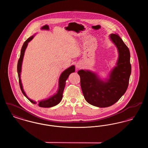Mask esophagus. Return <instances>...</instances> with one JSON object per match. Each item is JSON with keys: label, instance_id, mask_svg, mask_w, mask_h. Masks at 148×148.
<instances>
[{"label": "esophagus", "instance_id": "obj_1", "mask_svg": "<svg viewBox=\"0 0 148 148\" xmlns=\"http://www.w3.org/2000/svg\"><path fill=\"white\" fill-rule=\"evenodd\" d=\"M76 66H77V68H80L82 66V64H81L80 63H77V65H76Z\"/></svg>", "mask_w": 148, "mask_h": 148}]
</instances>
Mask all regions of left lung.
I'll use <instances>...</instances> for the list:
<instances>
[{
    "label": "left lung",
    "mask_w": 148,
    "mask_h": 148,
    "mask_svg": "<svg viewBox=\"0 0 148 148\" xmlns=\"http://www.w3.org/2000/svg\"><path fill=\"white\" fill-rule=\"evenodd\" d=\"M110 38L118 49L119 58L109 79L104 82L90 71L77 72L85 99L92 106L100 108L112 106L124 94L132 71L129 48L118 34H111Z\"/></svg>",
    "instance_id": "obj_1"
}]
</instances>
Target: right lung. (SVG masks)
<instances>
[{
  "label": "right lung",
  "mask_w": 148,
  "mask_h": 148,
  "mask_svg": "<svg viewBox=\"0 0 148 148\" xmlns=\"http://www.w3.org/2000/svg\"><path fill=\"white\" fill-rule=\"evenodd\" d=\"M33 37H34L33 36H32L29 37L28 39L25 42H24V44L22 46V48H21V56H20V58H19V60H18V65H17V71H18V74L19 83L20 88H21V89L23 94L24 95V96L28 99L31 103H32L34 104H38V106H40V107H42V108L52 107V106H56L57 104H58L60 102V101L62 100V98H63V93L65 85V82H66V79L68 78V77L69 76V75L71 74V73L75 71V66H74V65H72V66H71V67H69L68 69H66V70H65L62 73L60 77H59V89H58L56 94L54 95L53 97H50L48 99L42 100V101H39L38 103H37L35 101H33L32 99L29 98L27 96L26 94L25 93V92H24V90L23 89L20 75H21V73L22 62H23V57H24V55L25 50L27 48V47L28 45V43L31 40H32Z\"/></svg>",
  "instance_id": "add662e5"
}]
</instances>
